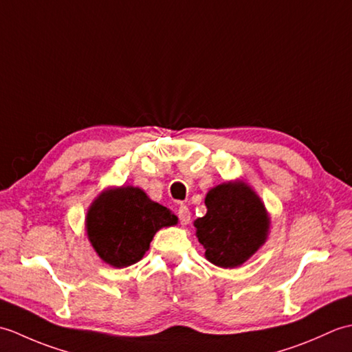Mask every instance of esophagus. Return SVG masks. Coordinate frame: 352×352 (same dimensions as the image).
Instances as JSON below:
<instances>
[{"instance_id": "34e87169", "label": "esophagus", "mask_w": 352, "mask_h": 352, "mask_svg": "<svg viewBox=\"0 0 352 352\" xmlns=\"http://www.w3.org/2000/svg\"><path fill=\"white\" fill-rule=\"evenodd\" d=\"M177 214H178V219H180V222H182V226H188L189 221H190L189 208L186 206H180V207H178V210H177Z\"/></svg>"}]
</instances>
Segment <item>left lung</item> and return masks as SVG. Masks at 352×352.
Listing matches in <instances>:
<instances>
[{
    "label": "left lung",
    "instance_id": "8db88e82",
    "mask_svg": "<svg viewBox=\"0 0 352 352\" xmlns=\"http://www.w3.org/2000/svg\"><path fill=\"white\" fill-rule=\"evenodd\" d=\"M207 213L195 221L206 257L221 267H236L265 243L269 219L260 198L243 183H223L208 190Z\"/></svg>",
    "mask_w": 352,
    "mask_h": 352
}]
</instances>
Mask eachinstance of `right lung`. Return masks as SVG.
Returning <instances> with one entry per match:
<instances>
[{"label": "right lung", "instance_id": "right-lung-1", "mask_svg": "<svg viewBox=\"0 0 352 352\" xmlns=\"http://www.w3.org/2000/svg\"><path fill=\"white\" fill-rule=\"evenodd\" d=\"M177 216L138 188L107 190L95 199L86 218L87 236L98 256L115 267L144 257L157 230L175 226Z\"/></svg>", "mask_w": 352, "mask_h": 352}]
</instances>
